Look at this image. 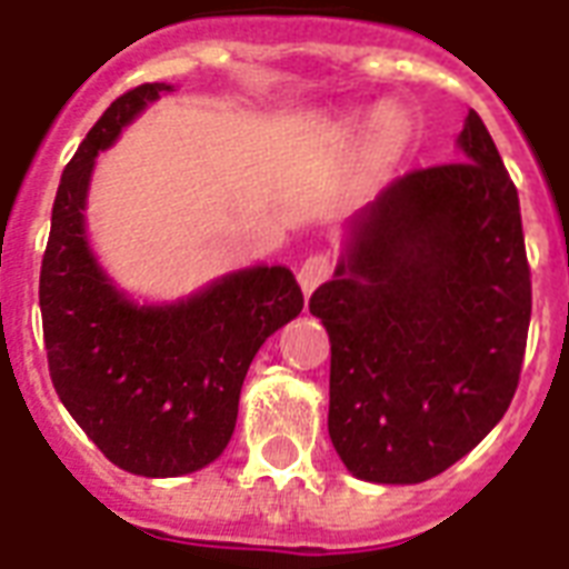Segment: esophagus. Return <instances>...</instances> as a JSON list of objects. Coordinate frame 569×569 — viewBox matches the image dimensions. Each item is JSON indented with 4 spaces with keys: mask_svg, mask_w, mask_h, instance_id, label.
<instances>
[{
    "mask_svg": "<svg viewBox=\"0 0 569 569\" xmlns=\"http://www.w3.org/2000/svg\"><path fill=\"white\" fill-rule=\"evenodd\" d=\"M333 271V262L328 253H313L303 259V266L298 268V283L307 295L313 292L316 286H322Z\"/></svg>",
    "mask_w": 569,
    "mask_h": 569,
    "instance_id": "34e87169",
    "label": "esophagus"
}]
</instances>
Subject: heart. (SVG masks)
<instances>
[{"label": "heart", "instance_id": "heart-1", "mask_svg": "<svg viewBox=\"0 0 569 569\" xmlns=\"http://www.w3.org/2000/svg\"><path fill=\"white\" fill-rule=\"evenodd\" d=\"M385 137H388V140L397 137V121H385Z\"/></svg>", "mask_w": 569, "mask_h": 569}]
</instances>
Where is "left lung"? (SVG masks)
<instances>
[{
  "mask_svg": "<svg viewBox=\"0 0 569 569\" xmlns=\"http://www.w3.org/2000/svg\"><path fill=\"white\" fill-rule=\"evenodd\" d=\"M459 149L466 160L381 190L310 298L331 337L328 432L370 483H423L466 457L522 372L531 268L519 193L475 110Z\"/></svg>",
  "mask_w": 569,
  "mask_h": 569,
  "instance_id": "1",
  "label": "left lung"
}]
</instances>
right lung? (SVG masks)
<instances>
[{
	"mask_svg": "<svg viewBox=\"0 0 569 569\" xmlns=\"http://www.w3.org/2000/svg\"><path fill=\"white\" fill-rule=\"evenodd\" d=\"M160 92L172 86L116 98L64 167L38 298L50 379L82 432L130 475L179 477L223 453L247 367L303 295L283 266L244 268L163 307L128 301L107 280L82 227L94 154Z\"/></svg>",
	"mask_w": 569,
	"mask_h": 569,
	"instance_id": "right-lung-1",
	"label": "right lung"
}]
</instances>
